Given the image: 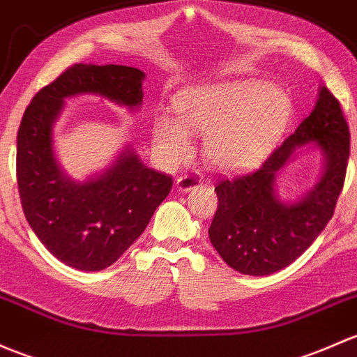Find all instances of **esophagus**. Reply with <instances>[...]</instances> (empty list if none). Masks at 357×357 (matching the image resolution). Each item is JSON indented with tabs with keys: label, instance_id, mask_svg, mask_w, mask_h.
I'll return each instance as SVG.
<instances>
[{
	"label": "esophagus",
	"instance_id": "1",
	"mask_svg": "<svg viewBox=\"0 0 357 357\" xmlns=\"http://www.w3.org/2000/svg\"><path fill=\"white\" fill-rule=\"evenodd\" d=\"M200 185H202V174L197 171L186 172V174H181L178 179H176V188L179 191H190Z\"/></svg>",
	"mask_w": 357,
	"mask_h": 357
}]
</instances>
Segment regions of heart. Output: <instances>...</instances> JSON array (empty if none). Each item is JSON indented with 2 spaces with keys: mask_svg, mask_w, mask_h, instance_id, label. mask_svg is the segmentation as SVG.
<instances>
[{
  "mask_svg": "<svg viewBox=\"0 0 357 357\" xmlns=\"http://www.w3.org/2000/svg\"><path fill=\"white\" fill-rule=\"evenodd\" d=\"M179 119L160 116L153 144L167 162L185 159L190 131L205 137V155L224 171L257 166L279 142L292 112L286 90L261 82H227L190 89L176 100Z\"/></svg>",
  "mask_w": 357,
  "mask_h": 357,
  "instance_id": "b5f03b06",
  "label": "heart"
}]
</instances>
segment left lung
Returning <instances> with one entry per match:
<instances>
[{"label": "left lung", "mask_w": 357, "mask_h": 357, "mask_svg": "<svg viewBox=\"0 0 357 357\" xmlns=\"http://www.w3.org/2000/svg\"><path fill=\"white\" fill-rule=\"evenodd\" d=\"M314 141L326 155V172L317 188L298 204L275 197V174L299 144ZM351 133L339 100L327 87L311 114L260 167L215 185V215L210 241L231 268L245 275L279 272L301 257L333 215L346 181Z\"/></svg>", "instance_id": "obj_1"}]
</instances>
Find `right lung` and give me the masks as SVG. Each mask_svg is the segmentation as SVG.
Returning a JSON list of instances; mask_svg holds the SVG:
<instances>
[{
  "mask_svg": "<svg viewBox=\"0 0 357 357\" xmlns=\"http://www.w3.org/2000/svg\"><path fill=\"white\" fill-rule=\"evenodd\" d=\"M144 71L123 65H71L33 96L17 137V183L25 219L44 246L70 267L96 272L114 264L145 231L172 178L145 167L131 150L99 178L71 181L52 152L63 99L99 93L123 106L144 99Z\"/></svg>",
  "mask_w": 357,
  "mask_h": 357,
  "instance_id": "obj_1",
  "label": "right lung"
}]
</instances>
